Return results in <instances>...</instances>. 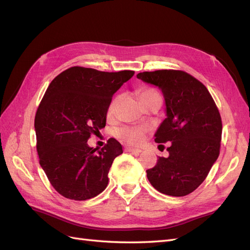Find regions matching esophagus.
<instances>
[{
	"label": "esophagus",
	"mask_w": 250,
	"mask_h": 250,
	"mask_svg": "<svg viewBox=\"0 0 250 250\" xmlns=\"http://www.w3.org/2000/svg\"><path fill=\"white\" fill-rule=\"evenodd\" d=\"M125 151H126V152H132V153H135V154H139V153L142 152L141 149L131 148V147H126V148H125Z\"/></svg>",
	"instance_id": "obj_1"
}]
</instances>
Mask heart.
<instances>
[{
    "label": "heart",
    "mask_w": 250,
    "mask_h": 250,
    "mask_svg": "<svg viewBox=\"0 0 250 250\" xmlns=\"http://www.w3.org/2000/svg\"><path fill=\"white\" fill-rule=\"evenodd\" d=\"M154 96H160V94H158L155 89L153 88L143 89L140 94V101L148 99V98L154 97ZM117 102H118V99L112 100V102L110 103L108 107V113L112 112ZM145 131L146 129L143 127H125L119 131V135L120 138L123 141H125L126 143L131 144V145H137V144H140L144 140Z\"/></svg>",
    "instance_id": "1"
}]
</instances>
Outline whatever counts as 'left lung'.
<instances>
[{
	"instance_id": "obj_1",
	"label": "left lung",
	"mask_w": 250,
	"mask_h": 250,
	"mask_svg": "<svg viewBox=\"0 0 250 250\" xmlns=\"http://www.w3.org/2000/svg\"><path fill=\"white\" fill-rule=\"evenodd\" d=\"M137 77L162 90L167 118L154 141L171 142L169 156L158 157L146 171L148 180L163 194L186 196L203 183L220 153V113L208 88L184 71L143 72Z\"/></svg>"
}]
</instances>
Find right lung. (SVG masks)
Segmentation results:
<instances>
[{
	"mask_svg": "<svg viewBox=\"0 0 250 250\" xmlns=\"http://www.w3.org/2000/svg\"><path fill=\"white\" fill-rule=\"evenodd\" d=\"M133 75L72 66L50 83L35 115L36 149L41 167L63 197L86 200L107 187L122 145L109 139L96 153L87 140L105 127L113 94Z\"/></svg>",
	"mask_w": 250,
	"mask_h": 250,
	"instance_id": "1",
	"label": "right lung"
}]
</instances>
